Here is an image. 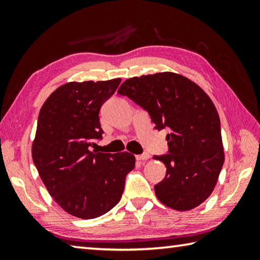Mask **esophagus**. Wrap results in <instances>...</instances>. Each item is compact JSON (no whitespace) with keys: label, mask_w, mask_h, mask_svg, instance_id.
<instances>
[{"label":"esophagus","mask_w":260,"mask_h":260,"mask_svg":"<svg viewBox=\"0 0 260 260\" xmlns=\"http://www.w3.org/2000/svg\"><path fill=\"white\" fill-rule=\"evenodd\" d=\"M150 158V155L149 154H142V155H137V159L140 160V162H145V160L149 159Z\"/></svg>","instance_id":"esophagus-1"}]
</instances>
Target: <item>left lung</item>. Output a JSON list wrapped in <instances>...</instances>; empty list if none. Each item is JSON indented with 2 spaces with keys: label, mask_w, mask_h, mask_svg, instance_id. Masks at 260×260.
Here are the masks:
<instances>
[{
  "label": "left lung",
  "mask_w": 260,
  "mask_h": 260,
  "mask_svg": "<svg viewBox=\"0 0 260 260\" xmlns=\"http://www.w3.org/2000/svg\"><path fill=\"white\" fill-rule=\"evenodd\" d=\"M123 94L147 110L156 129L170 128V154L154 156L167 167L155 185L160 203L191 211L212 194L224 162L220 118L203 89L180 74L163 72L132 77L120 85Z\"/></svg>",
  "instance_id": "8db88e82"
}]
</instances>
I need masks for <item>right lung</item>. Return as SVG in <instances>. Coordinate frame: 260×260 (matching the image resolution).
Segmentation results:
<instances>
[{"mask_svg":"<svg viewBox=\"0 0 260 260\" xmlns=\"http://www.w3.org/2000/svg\"><path fill=\"white\" fill-rule=\"evenodd\" d=\"M120 82H68L49 94L40 109L31 149L34 163L55 203L80 219H94L112 209L135 167L128 151L89 149L93 140L102 138L101 106Z\"/></svg>","mask_w":260,"mask_h":260,"instance_id":"add662e5","label":"right lung"}]
</instances>
